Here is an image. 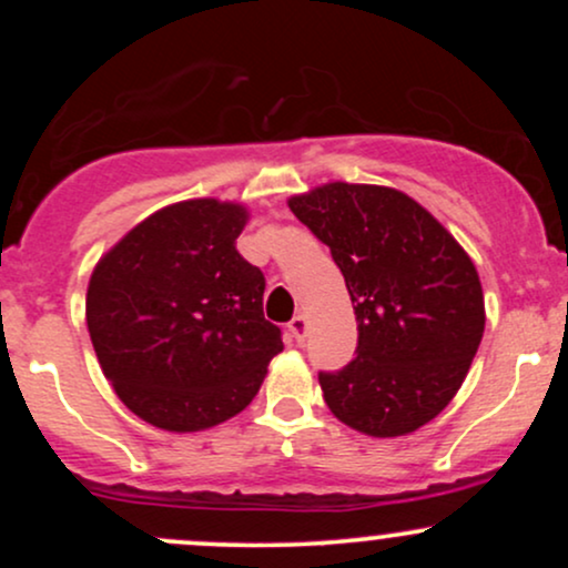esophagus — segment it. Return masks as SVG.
Returning a JSON list of instances; mask_svg holds the SVG:
<instances>
[{"label": "esophagus", "mask_w": 568, "mask_h": 568, "mask_svg": "<svg viewBox=\"0 0 568 568\" xmlns=\"http://www.w3.org/2000/svg\"><path fill=\"white\" fill-rule=\"evenodd\" d=\"M306 328H310V321H306V315H296L293 321L288 323V331L293 334L296 342H304L306 338Z\"/></svg>", "instance_id": "1"}]
</instances>
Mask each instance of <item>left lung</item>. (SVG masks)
Returning <instances> with one entry per match:
<instances>
[{
	"label": "left lung",
	"instance_id": "left-lung-1",
	"mask_svg": "<svg viewBox=\"0 0 568 568\" xmlns=\"http://www.w3.org/2000/svg\"><path fill=\"white\" fill-rule=\"evenodd\" d=\"M347 283L357 357L321 371L334 416L374 438L408 435L440 414L484 338V288L446 226L389 186L334 181L288 200Z\"/></svg>",
	"mask_w": 568,
	"mask_h": 568
}]
</instances>
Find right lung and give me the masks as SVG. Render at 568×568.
<instances>
[{"mask_svg": "<svg viewBox=\"0 0 568 568\" xmlns=\"http://www.w3.org/2000/svg\"><path fill=\"white\" fill-rule=\"evenodd\" d=\"M237 202L186 200L133 226L88 285L90 342L120 400L168 433L232 419L283 352L264 275L234 247Z\"/></svg>", "mask_w": 568, "mask_h": 568, "instance_id": "add662e5", "label": "right lung"}]
</instances>
